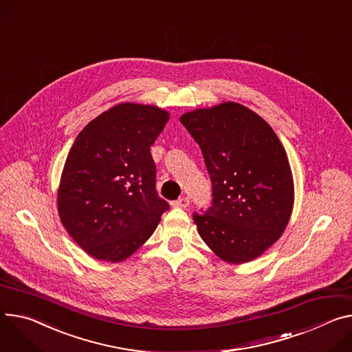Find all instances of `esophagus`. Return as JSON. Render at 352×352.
Returning a JSON list of instances; mask_svg holds the SVG:
<instances>
[{"label":"esophagus","mask_w":352,"mask_h":352,"mask_svg":"<svg viewBox=\"0 0 352 352\" xmlns=\"http://www.w3.org/2000/svg\"><path fill=\"white\" fill-rule=\"evenodd\" d=\"M174 208H179V209H186L189 206V198L188 197H182L179 199H177L174 204Z\"/></svg>","instance_id":"esophagus-1"}]
</instances>
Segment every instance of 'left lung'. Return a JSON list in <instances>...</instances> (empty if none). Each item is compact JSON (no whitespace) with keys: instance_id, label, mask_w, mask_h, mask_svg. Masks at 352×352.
Returning <instances> with one entry per match:
<instances>
[{"instance_id":"obj_1","label":"left lung","mask_w":352,"mask_h":352,"mask_svg":"<svg viewBox=\"0 0 352 352\" xmlns=\"http://www.w3.org/2000/svg\"><path fill=\"white\" fill-rule=\"evenodd\" d=\"M199 144L212 181V206L194 213L198 233L223 261L243 264L268 250L291 219L295 188L272 127L237 102L179 118Z\"/></svg>"}]
</instances>
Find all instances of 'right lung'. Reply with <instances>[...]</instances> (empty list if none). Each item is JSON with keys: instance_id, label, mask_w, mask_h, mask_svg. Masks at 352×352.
Segmentation results:
<instances>
[{"instance_id": "right-lung-1", "label": "right lung", "mask_w": 352, "mask_h": 352, "mask_svg": "<svg viewBox=\"0 0 352 352\" xmlns=\"http://www.w3.org/2000/svg\"><path fill=\"white\" fill-rule=\"evenodd\" d=\"M168 119L158 107L124 102L91 120L76 138L61 173L57 210L91 257L129 258L168 210L155 190L150 153Z\"/></svg>"}]
</instances>
